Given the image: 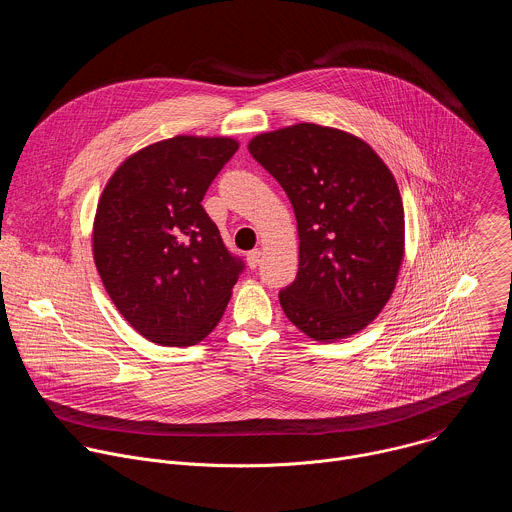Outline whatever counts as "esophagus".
I'll return each mask as SVG.
<instances>
[{"mask_svg":"<svg viewBox=\"0 0 512 512\" xmlns=\"http://www.w3.org/2000/svg\"><path fill=\"white\" fill-rule=\"evenodd\" d=\"M259 261H261V251L259 249H253V251L247 253V263H249L251 269H255L259 265Z\"/></svg>","mask_w":512,"mask_h":512,"instance_id":"34e87169","label":"esophagus"}]
</instances>
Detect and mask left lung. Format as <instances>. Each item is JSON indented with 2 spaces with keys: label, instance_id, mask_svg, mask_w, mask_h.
Masks as SVG:
<instances>
[{
  "label": "left lung",
  "instance_id": "8db88e82",
  "mask_svg": "<svg viewBox=\"0 0 512 512\" xmlns=\"http://www.w3.org/2000/svg\"><path fill=\"white\" fill-rule=\"evenodd\" d=\"M249 152L281 184L298 221V275L279 291L285 316L314 340L356 334L389 302L403 261L393 174L369 143L314 123L261 133Z\"/></svg>",
  "mask_w": 512,
  "mask_h": 512
}]
</instances>
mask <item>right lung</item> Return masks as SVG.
<instances>
[{
  "label": "right lung",
  "instance_id": "add662e5",
  "mask_svg": "<svg viewBox=\"0 0 512 512\" xmlns=\"http://www.w3.org/2000/svg\"><path fill=\"white\" fill-rule=\"evenodd\" d=\"M237 150L231 137L176 135L127 158L101 194L95 265L115 308L150 342L192 346L225 314L245 263L202 198Z\"/></svg>",
  "mask_w": 512,
  "mask_h": 512
}]
</instances>
